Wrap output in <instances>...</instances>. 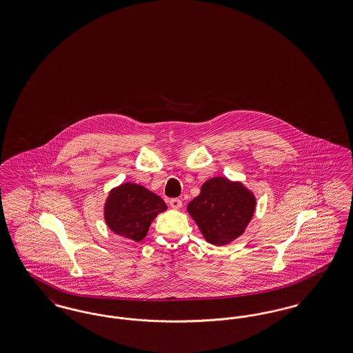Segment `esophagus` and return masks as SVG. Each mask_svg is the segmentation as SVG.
I'll return each instance as SVG.
<instances>
[{"instance_id": "obj_1", "label": "esophagus", "mask_w": 353, "mask_h": 353, "mask_svg": "<svg viewBox=\"0 0 353 353\" xmlns=\"http://www.w3.org/2000/svg\"><path fill=\"white\" fill-rule=\"evenodd\" d=\"M169 205H170V208H173V209H180V208L183 206V201H181L180 199H170V200H169Z\"/></svg>"}]
</instances>
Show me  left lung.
<instances>
[{
    "label": "left lung",
    "instance_id": "left-lung-1",
    "mask_svg": "<svg viewBox=\"0 0 353 353\" xmlns=\"http://www.w3.org/2000/svg\"><path fill=\"white\" fill-rule=\"evenodd\" d=\"M255 210V197L241 183L214 177L202 185L200 194L189 202L188 212L203 238L217 246L243 233Z\"/></svg>",
    "mask_w": 353,
    "mask_h": 353
}]
</instances>
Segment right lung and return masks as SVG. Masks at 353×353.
Returning a JSON list of instances; mask_svg holds the SVG:
<instances>
[{
  "label": "right lung",
  "instance_id": "obj_1",
  "mask_svg": "<svg viewBox=\"0 0 353 353\" xmlns=\"http://www.w3.org/2000/svg\"><path fill=\"white\" fill-rule=\"evenodd\" d=\"M165 209L163 199L144 186L123 184L110 193L104 219L114 233L139 242L148 233L154 217Z\"/></svg>",
  "mask_w": 353,
  "mask_h": 353
}]
</instances>
